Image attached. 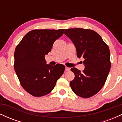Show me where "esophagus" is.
Returning a JSON list of instances; mask_svg holds the SVG:
<instances>
[{"label": "esophagus", "mask_w": 122, "mask_h": 122, "mask_svg": "<svg viewBox=\"0 0 122 122\" xmlns=\"http://www.w3.org/2000/svg\"><path fill=\"white\" fill-rule=\"evenodd\" d=\"M70 69H70L69 68H68V67H66V66L65 67V71H70Z\"/></svg>", "instance_id": "1"}]
</instances>
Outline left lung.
<instances>
[{
  "label": "left lung",
  "instance_id": "8db88e82",
  "mask_svg": "<svg viewBox=\"0 0 122 122\" xmlns=\"http://www.w3.org/2000/svg\"><path fill=\"white\" fill-rule=\"evenodd\" d=\"M64 34L76 47L77 56L84 58L85 69L82 72L77 68H71L75 77L70 82V86L80 97H92L104 86L110 71L108 46L100 35L90 29H66Z\"/></svg>",
  "mask_w": 122,
  "mask_h": 122
}]
</instances>
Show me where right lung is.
Segmentation results:
<instances>
[{
	"label": "right lung",
	"instance_id": "1",
	"mask_svg": "<svg viewBox=\"0 0 122 122\" xmlns=\"http://www.w3.org/2000/svg\"><path fill=\"white\" fill-rule=\"evenodd\" d=\"M65 29H36L29 31L16 46L14 69L20 85L35 97L47 95L64 73L65 66L46 64L45 56L51 51L55 41Z\"/></svg>",
	"mask_w": 122,
	"mask_h": 122
}]
</instances>
